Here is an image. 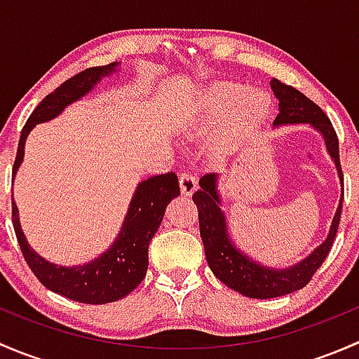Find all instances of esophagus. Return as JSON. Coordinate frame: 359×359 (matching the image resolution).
I'll return each mask as SVG.
<instances>
[{
  "label": "esophagus",
  "instance_id": "obj_1",
  "mask_svg": "<svg viewBox=\"0 0 359 359\" xmlns=\"http://www.w3.org/2000/svg\"><path fill=\"white\" fill-rule=\"evenodd\" d=\"M179 184H180V193H182L184 196H191V194L198 189L196 177H194L189 170H186V172L180 173Z\"/></svg>",
  "mask_w": 359,
  "mask_h": 359
}]
</instances>
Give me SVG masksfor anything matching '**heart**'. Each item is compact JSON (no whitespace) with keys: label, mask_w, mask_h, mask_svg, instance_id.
Returning a JSON list of instances; mask_svg holds the SVG:
<instances>
[{"label":"heart","mask_w":359,"mask_h":359,"mask_svg":"<svg viewBox=\"0 0 359 359\" xmlns=\"http://www.w3.org/2000/svg\"><path fill=\"white\" fill-rule=\"evenodd\" d=\"M269 100L259 90H247L236 83H217L201 93L194 106L191 121L196 128H208L236 116L234 130L255 125L266 116Z\"/></svg>","instance_id":"heart-1"}]
</instances>
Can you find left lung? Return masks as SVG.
<instances>
[{
	"instance_id": "obj_1",
	"label": "left lung",
	"mask_w": 359,
	"mask_h": 359,
	"mask_svg": "<svg viewBox=\"0 0 359 359\" xmlns=\"http://www.w3.org/2000/svg\"><path fill=\"white\" fill-rule=\"evenodd\" d=\"M271 88H273L276 99L280 100L278 104L280 112H278L273 126L307 123L316 128L323 135L327 151L335 161L337 173H339L340 184H342V194H340L339 208L332 220L327 240L313 253H309V257L297 262L295 266L274 269V267L255 262L241 250L234 247L229 238V231H227L226 215L220 210L217 173H206L201 177L200 189L193 194V201L198 206L200 234L203 247H205L206 262H208L212 273L222 283L250 299H273V297L287 295V293L300 290L309 283L313 274L320 269L334 245L344 201V175L339 159V139H337V133L328 116L304 93H300L293 86L278 81L276 78L271 79Z\"/></svg>"
}]
</instances>
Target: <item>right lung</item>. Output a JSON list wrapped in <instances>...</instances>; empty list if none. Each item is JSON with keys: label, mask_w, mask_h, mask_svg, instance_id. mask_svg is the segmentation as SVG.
<instances>
[{"label": "right lung", "mask_w": 359, "mask_h": 359, "mask_svg": "<svg viewBox=\"0 0 359 359\" xmlns=\"http://www.w3.org/2000/svg\"><path fill=\"white\" fill-rule=\"evenodd\" d=\"M118 64L119 62H112L107 66L85 69L64 81L55 92L48 93L39 102V106L25 121L22 133H20L19 149H17L15 163H13V177L24 159V146L29 132L38 123L50 121L66 109L69 104L76 102L92 92L93 86L100 79L116 71ZM179 194V179L173 172L142 180L130 201L128 213L123 220L121 231L114 243L102 255L83 266H57L39 257L29 247L22 227H20L15 201H12L13 229H15L17 241L22 250L25 262L48 290L83 304L114 302L135 290L140 281L146 278L147 266H149V255H147L149 243L161 224L166 205Z\"/></svg>", "instance_id": "1"}]
</instances>
